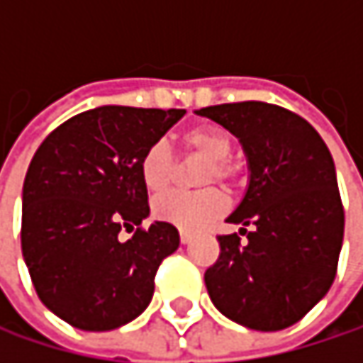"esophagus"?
Returning <instances> with one entry per match:
<instances>
[{"label": "esophagus", "mask_w": 363, "mask_h": 363, "mask_svg": "<svg viewBox=\"0 0 363 363\" xmlns=\"http://www.w3.org/2000/svg\"><path fill=\"white\" fill-rule=\"evenodd\" d=\"M193 240V235L189 233V231H184V229H181V242L182 244H189Z\"/></svg>", "instance_id": "34e87169"}]
</instances>
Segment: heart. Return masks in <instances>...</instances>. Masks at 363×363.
Wrapping results in <instances>:
<instances>
[{
    "label": "heart",
    "mask_w": 363,
    "mask_h": 363,
    "mask_svg": "<svg viewBox=\"0 0 363 363\" xmlns=\"http://www.w3.org/2000/svg\"><path fill=\"white\" fill-rule=\"evenodd\" d=\"M182 147L189 153H197L210 162L201 174V184L235 179V170L229 164L233 155V138L227 130L218 125H197L181 136ZM177 174V162L170 147L162 140L149 145L140 157V179L151 193H164ZM227 195L218 189L201 191H174L162 195L153 203V214L184 231H197L214 223L227 212Z\"/></svg>",
    "instance_id": "heart-1"
}]
</instances>
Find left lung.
I'll use <instances>...</instances> for the list:
<instances>
[{
    "mask_svg": "<svg viewBox=\"0 0 363 363\" xmlns=\"http://www.w3.org/2000/svg\"><path fill=\"white\" fill-rule=\"evenodd\" d=\"M240 143L248 189L218 235L220 256L206 271L214 307L235 324L275 332L303 320L330 290L342 246L345 212L326 143L296 113L269 103L195 111Z\"/></svg>",
    "mask_w": 363,
    "mask_h": 363,
    "instance_id": "8db88e82",
    "label": "left lung"
}]
</instances>
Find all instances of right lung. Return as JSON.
I'll list each match as a JSON object with an SVG mask.
<instances>
[{
  "mask_svg": "<svg viewBox=\"0 0 363 363\" xmlns=\"http://www.w3.org/2000/svg\"><path fill=\"white\" fill-rule=\"evenodd\" d=\"M182 115L105 105L67 119L35 151L23 184V256L41 303L73 328L115 330L149 307L157 267L181 238L170 223L140 227V157Z\"/></svg>",
  "mask_w": 363,
  "mask_h": 363,
  "instance_id": "right-lung-1",
  "label": "right lung"
}]
</instances>
